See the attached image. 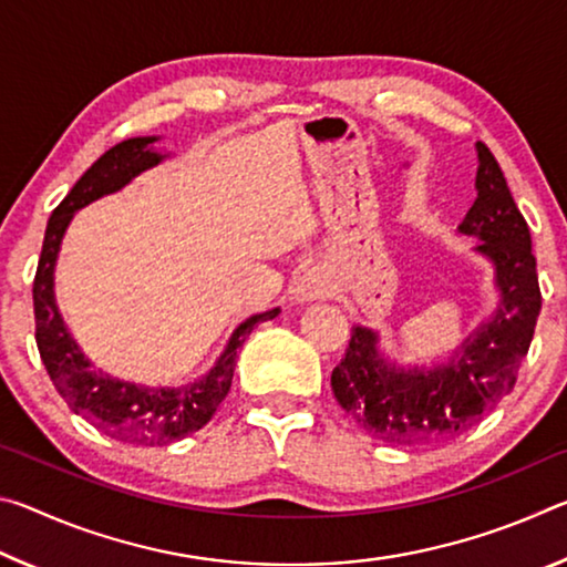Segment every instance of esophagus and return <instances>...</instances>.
Instances as JSON below:
<instances>
[{
    "label": "esophagus",
    "mask_w": 567,
    "mask_h": 567,
    "mask_svg": "<svg viewBox=\"0 0 567 567\" xmlns=\"http://www.w3.org/2000/svg\"><path fill=\"white\" fill-rule=\"evenodd\" d=\"M295 297L297 300H315V297H320V287L315 285V282H310V280H302L300 285L295 287Z\"/></svg>",
    "instance_id": "esophagus-1"
}]
</instances>
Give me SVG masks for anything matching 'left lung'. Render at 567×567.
<instances>
[{
	"instance_id": "left-lung-1",
	"label": "left lung",
	"mask_w": 567,
	"mask_h": 567,
	"mask_svg": "<svg viewBox=\"0 0 567 567\" xmlns=\"http://www.w3.org/2000/svg\"><path fill=\"white\" fill-rule=\"evenodd\" d=\"M477 199L460 233L483 239L477 252L495 265L503 305L463 352L437 370H395L375 350V332L352 328L348 350L332 370V392L352 420L375 440L417 445L453 440L511 395L530 350L543 295L530 229L507 189L501 165L477 142Z\"/></svg>"
}]
</instances>
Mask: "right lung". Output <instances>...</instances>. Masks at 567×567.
I'll return each instance as SVG.
<instances>
[{
  "label": "right lung",
  "instance_id": "1",
  "mask_svg": "<svg viewBox=\"0 0 567 567\" xmlns=\"http://www.w3.org/2000/svg\"><path fill=\"white\" fill-rule=\"evenodd\" d=\"M152 142L155 137H134L104 152L76 179L70 195L54 207L50 223H47L32 300L37 348H40V358L50 372V380L66 405L76 415L90 420L100 433L120 440V443L162 447L187 437L189 433H197L213 420L219 402L227 398L229 385H233L237 350L243 348L255 324L272 320L277 310L252 315L239 324L215 368L203 380L189 382L185 388H140L132 382L112 380L110 375H102L100 370L90 368V362L84 360V354L70 338L54 307L52 272L56 252H60L62 235L76 209L102 195L117 192L142 169L157 165L162 155L150 150Z\"/></svg>",
  "mask_w": 567,
  "mask_h": 567
}]
</instances>
